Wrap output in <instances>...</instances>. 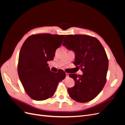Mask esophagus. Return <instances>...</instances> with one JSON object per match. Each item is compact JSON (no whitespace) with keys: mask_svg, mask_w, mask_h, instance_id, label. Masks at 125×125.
Listing matches in <instances>:
<instances>
[{"mask_svg":"<svg viewBox=\"0 0 125 125\" xmlns=\"http://www.w3.org/2000/svg\"><path fill=\"white\" fill-rule=\"evenodd\" d=\"M66 77H69V73H66Z\"/></svg>","mask_w":125,"mask_h":125,"instance_id":"esophagus-1","label":"esophagus"}]
</instances>
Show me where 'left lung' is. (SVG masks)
I'll list each match as a JSON object with an SVG mask.
<instances>
[{
    "label": "left lung",
    "instance_id": "8db88e82",
    "mask_svg": "<svg viewBox=\"0 0 125 125\" xmlns=\"http://www.w3.org/2000/svg\"><path fill=\"white\" fill-rule=\"evenodd\" d=\"M62 45L74 52L73 63L83 72L82 75L69 74L75 82L73 87L67 89L69 96L80 103L92 100L106 81L108 60L103 46L95 37L80 34L67 35Z\"/></svg>",
    "mask_w": 125,
    "mask_h": 125
}]
</instances>
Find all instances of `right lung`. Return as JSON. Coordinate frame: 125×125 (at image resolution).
I'll use <instances>...</instances> for the list:
<instances>
[{"label":"right lung","instance_id":"1","mask_svg":"<svg viewBox=\"0 0 125 125\" xmlns=\"http://www.w3.org/2000/svg\"><path fill=\"white\" fill-rule=\"evenodd\" d=\"M65 35L39 34L30 36L22 45L19 56L18 72L26 93L32 99L43 101L52 97L66 73L50 70L47 62L54 59L56 50Z\"/></svg>","mask_w":125,"mask_h":125}]
</instances>
